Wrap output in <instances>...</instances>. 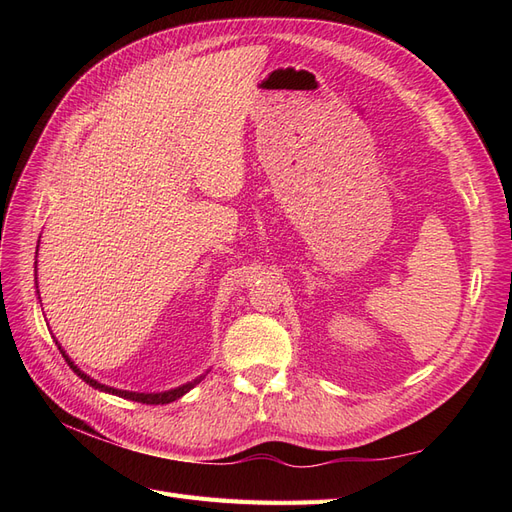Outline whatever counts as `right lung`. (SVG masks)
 I'll list each match as a JSON object with an SVG mask.
<instances>
[{
	"label": "right lung",
	"instance_id": "obj_1",
	"mask_svg": "<svg viewBox=\"0 0 512 512\" xmlns=\"http://www.w3.org/2000/svg\"><path fill=\"white\" fill-rule=\"evenodd\" d=\"M59 346V344H57ZM59 352L64 354V359H66V363L74 369V374L76 376H81L89 386H94V389H100V391H106V393H113V395H119V397H126V399H132V401H138V404H147V406H164V404H170V401H175V399H179V397H183L185 393H188L190 389H194V386L200 382V378L198 380H194V382H188V384H183V386H179V389H173V391H166V393H132V391H119V389H111V386H104V384H100V382H96L94 378H89L87 374H83V371L76 367L68 356H66V352L61 350V346H59Z\"/></svg>",
	"mask_w": 512,
	"mask_h": 512
}]
</instances>
